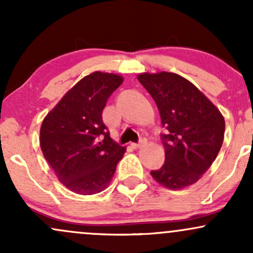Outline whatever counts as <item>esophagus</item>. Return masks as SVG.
<instances>
[{"mask_svg": "<svg viewBox=\"0 0 253 253\" xmlns=\"http://www.w3.org/2000/svg\"><path fill=\"white\" fill-rule=\"evenodd\" d=\"M146 143V139L145 138H141L140 139V141H139V143H132L130 144V146L133 147V149H139V147L140 146H143V145Z\"/></svg>", "mask_w": 253, "mask_h": 253, "instance_id": "1", "label": "esophagus"}]
</instances>
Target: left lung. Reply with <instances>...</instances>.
I'll return each instance as SVG.
<instances>
[{"label": "left lung", "instance_id": "1", "mask_svg": "<svg viewBox=\"0 0 253 253\" xmlns=\"http://www.w3.org/2000/svg\"><path fill=\"white\" fill-rule=\"evenodd\" d=\"M138 81L157 104L165 162L151 171L156 182L179 190L199 181L215 161L223 141L225 119L193 83L172 72H144Z\"/></svg>", "mask_w": 253, "mask_h": 253}]
</instances>
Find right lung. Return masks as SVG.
<instances>
[{
	"label": "right lung",
	"mask_w": 253,
	"mask_h": 253,
	"mask_svg": "<svg viewBox=\"0 0 253 253\" xmlns=\"http://www.w3.org/2000/svg\"><path fill=\"white\" fill-rule=\"evenodd\" d=\"M124 78L95 71L83 77L42 120L40 147L60 182L80 195L108 187L126 147L109 136L102 112Z\"/></svg>",
	"instance_id": "add662e5"
}]
</instances>
